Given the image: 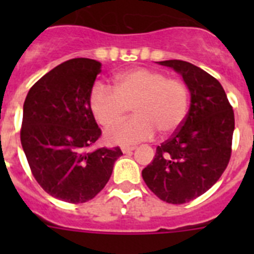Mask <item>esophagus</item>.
<instances>
[{
	"label": "esophagus",
	"instance_id": "34e87169",
	"mask_svg": "<svg viewBox=\"0 0 254 254\" xmlns=\"http://www.w3.org/2000/svg\"><path fill=\"white\" fill-rule=\"evenodd\" d=\"M134 149H136L134 146H123L122 147V152H123V154H129V152L133 151Z\"/></svg>",
	"mask_w": 254,
	"mask_h": 254
}]
</instances>
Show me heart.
Returning <instances> with one entry per match:
<instances>
[{"label": "heart", "instance_id": "obj_1", "mask_svg": "<svg viewBox=\"0 0 254 254\" xmlns=\"http://www.w3.org/2000/svg\"><path fill=\"white\" fill-rule=\"evenodd\" d=\"M190 104L185 81L145 67L117 75L113 89L98 82L89 95L91 113L103 127L121 122L129 108L133 111V118L105 132L108 142L123 146L149 140L155 131L163 137L174 133L185 123Z\"/></svg>", "mask_w": 254, "mask_h": 254}]
</instances>
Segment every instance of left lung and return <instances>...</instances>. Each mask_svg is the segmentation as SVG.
Instances as JSON below:
<instances>
[{
    "label": "left lung",
    "instance_id": "left-lung-1",
    "mask_svg": "<svg viewBox=\"0 0 254 254\" xmlns=\"http://www.w3.org/2000/svg\"><path fill=\"white\" fill-rule=\"evenodd\" d=\"M159 64L181 73L190 89V107L185 123L156 147L142 178L159 198L182 205L210 190L228 167L234 111L221 84L202 68L179 60Z\"/></svg>",
    "mask_w": 254,
    "mask_h": 254
}]
</instances>
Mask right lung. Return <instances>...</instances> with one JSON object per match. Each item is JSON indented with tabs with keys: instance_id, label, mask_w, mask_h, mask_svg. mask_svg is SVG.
<instances>
[{
	"instance_id": "1",
	"label": "right lung",
	"mask_w": 254,
	"mask_h": 254,
	"mask_svg": "<svg viewBox=\"0 0 254 254\" xmlns=\"http://www.w3.org/2000/svg\"><path fill=\"white\" fill-rule=\"evenodd\" d=\"M100 62L73 58L30 87L22 111V149L35 181L47 193L69 203L93 199L105 187L118 146L89 147L102 136L89 105Z\"/></svg>"
}]
</instances>
